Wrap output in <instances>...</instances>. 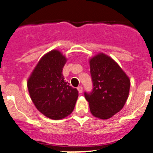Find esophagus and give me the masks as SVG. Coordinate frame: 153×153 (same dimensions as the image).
<instances>
[{"mask_svg":"<svg viewBox=\"0 0 153 153\" xmlns=\"http://www.w3.org/2000/svg\"><path fill=\"white\" fill-rule=\"evenodd\" d=\"M78 92H79V93H82V91H83V87H81V86H79V87H78Z\"/></svg>","mask_w":153,"mask_h":153,"instance_id":"1","label":"esophagus"}]
</instances>
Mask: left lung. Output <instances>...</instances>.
I'll return each mask as SVG.
<instances>
[{
  "label": "left lung",
  "mask_w": 153,
  "mask_h": 153,
  "mask_svg": "<svg viewBox=\"0 0 153 153\" xmlns=\"http://www.w3.org/2000/svg\"><path fill=\"white\" fill-rule=\"evenodd\" d=\"M93 88L84 92L91 114L102 120L109 119L119 112L126 102L130 80L120 66L105 54L90 60Z\"/></svg>",
  "instance_id": "obj_1"
}]
</instances>
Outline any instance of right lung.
<instances>
[{"label": "right lung", "mask_w": 153, "mask_h": 153, "mask_svg": "<svg viewBox=\"0 0 153 153\" xmlns=\"http://www.w3.org/2000/svg\"><path fill=\"white\" fill-rule=\"evenodd\" d=\"M66 58L57 50L43 56L27 80L32 102L39 112L52 120L66 117L73 111L78 91L64 80Z\"/></svg>", "instance_id": "add662e5"}]
</instances>
